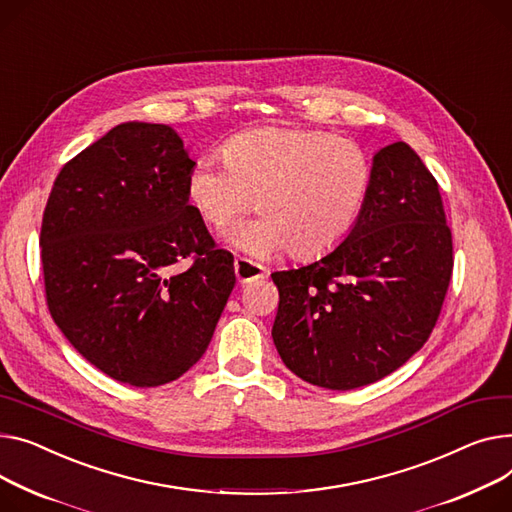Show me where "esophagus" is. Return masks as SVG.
I'll return each mask as SVG.
<instances>
[{
    "mask_svg": "<svg viewBox=\"0 0 512 512\" xmlns=\"http://www.w3.org/2000/svg\"><path fill=\"white\" fill-rule=\"evenodd\" d=\"M234 276L241 284H247V282L263 278L265 269L259 263H253L245 257H238V259H234Z\"/></svg>",
    "mask_w": 512,
    "mask_h": 512,
    "instance_id": "1",
    "label": "esophagus"
}]
</instances>
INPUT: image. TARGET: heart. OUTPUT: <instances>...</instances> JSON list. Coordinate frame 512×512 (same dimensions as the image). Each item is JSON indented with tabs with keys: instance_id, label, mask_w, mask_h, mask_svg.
Here are the masks:
<instances>
[{
	"instance_id": "b5f03b06",
	"label": "heart",
	"mask_w": 512,
	"mask_h": 512,
	"mask_svg": "<svg viewBox=\"0 0 512 512\" xmlns=\"http://www.w3.org/2000/svg\"><path fill=\"white\" fill-rule=\"evenodd\" d=\"M222 160L191 168L187 197L199 218L224 228L230 243L255 257L290 249L298 259L342 245L356 228L372 185L368 154L354 140L302 127H257L222 146Z\"/></svg>"
}]
</instances>
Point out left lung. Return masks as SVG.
Masks as SVG:
<instances>
[{
	"label": "left lung",
	"instance_id": "1",
	"mask_svg": "<svg viewBox=\"0 0 512 512\" xmlns=\"http://www.w3.org/2000/svg\"><path fill=\"white\" fill-rule=\"evenodd\" d=\"M453 276L445 206L405 142L372 162L364 212L323 259L274 271L280 302L274 344L302 381L350 391L410 360L432 333Z\"/></svg>",
	"mask_w": 512,
	"mask_h": 512
}]
</instances>
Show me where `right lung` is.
<instances>
[{
	"label": "right lung",
	"instance_id": "1",
	"mask_svg": "<svg viewBox=\"0 0 512 512\" xmlns=\"http://www.w3.org/2000/svg\"><path fill=\"white\" fill-rule=\"evenodd\" d=\"M193 166L170 127L121 123L63 164L47 199L49 313L90 364L125 385L185 374L234 288L232 253L189 203Z\"/></svg>",
	"mask_w": 512,
	"mask_h": 512
}]
</instances>
